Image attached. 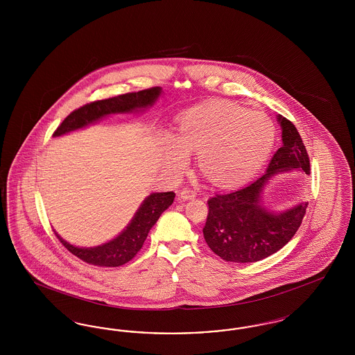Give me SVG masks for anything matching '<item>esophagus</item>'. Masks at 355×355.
Segmentation results:
<instances>
[{
	"instance_id": "1",
	"label": "esophagus",
	"mask_w": 355,
	"mask_h": 355,
	"mask_svg": "<svg viewBox=\"0 0 355 355\" xmlns=\"http://www.w3.org/2000/svg\"><path fill=\"white\" fill-rule=\"evenodd\" d=\"M196 196H197L196 190L189 189V187H185V189H182V190L180 191V197H181L182 200H193Z\"/></svg>"
}]
</instances>
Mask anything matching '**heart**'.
Segmentation results:
<instances>
[{"label":"heart","instance_id":"obj_1","mask_svg":"<svg viewBox=\"0 0 355 355\" xmlns=\"http://www.w3.org/2000/svg\"><path fill=\"white\" fill-rule=\"evenodd\" d=\"M275 137L274 123L261 112L230 102H209L187 109L177 135L165 138V164L182 171L189 152H198L203 173L217 185L241 184L262 168Z\"/></svg>","mask_w":355,"mask_h":355}]
</instances>
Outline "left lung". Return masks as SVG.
Listing matches in <instances>:
<instances>
[{
    "instance_id": "left-lung-1",
    "label": "left lung",
    "mask_w": 355,
    "mask_h": 355,
    "mask_svg": "<svg viewBox=\"0 0 355 355\" xmlns=\"http://www.w3.org/2000/svg\"><path fill=\"white\" fill-rule=\"evenodd\" d=\"M278 122L284 145L272 155L266 173L242 189L207 200L203 236L213 253L225 261L248 263L277 253L294 236L304 220L306 202L278 214L261 205L263 186L272 175L291 169L310 174L309 154L295 125L282 116Z\"/></svg>"
}]
</instances>
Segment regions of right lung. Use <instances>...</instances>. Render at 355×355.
Listing matches in <instances>:
<instances>
[{
    "mask_svg": "<svg viewBox=\"0 0 355 355\" xmlns=\"http://www.w3.org/2000/svg\"><path fill=\"white\" fill-rule=\"evenodd\" d=\"M159 94L161 87L154 86L141 92L126 93L117 97L86 103L84 106L73 110L61 122V125L55 129L53 135L58 137L81 129L112 113H130L152 106L154 101L159 97ZM174 197V191L153 193L141 205V207L135 213V218L119 236L97 248H76L64 241L57 233L55 236L70 253L86 263L101 268H117L133 259L135 254L141 250L150 229L158 220L159 216L173 203Z\"/></svg>",
    "mask_w": 355,
    "mask_h": 355,
    "instance_id": "add662e5",
    "label": "right lung"
}]
</instances>
